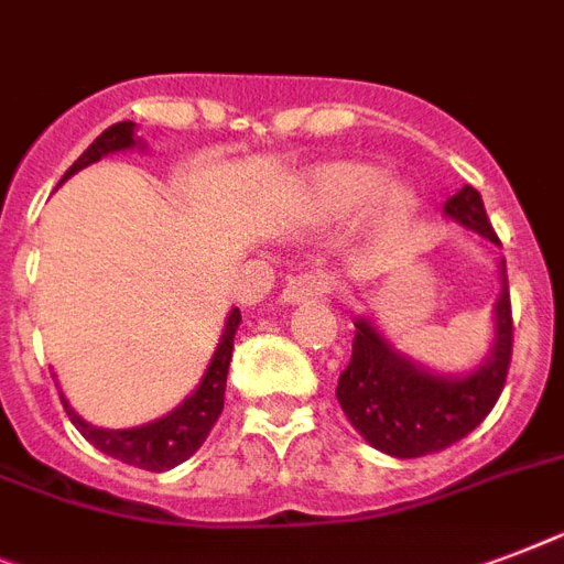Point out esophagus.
I'll list each match as a JSON object with an SVG mask.
<instances>
[{"label":"esophagus","mask_w":564,"mask_h":564,"mask_svg":"<svg viewBox=\"0 0 564 564\" xmlns=\"http://www.w3.org/2000/svg\"><path fill=\"white\" fill-rule=\"evenodd\" d=\"M329 292V281L324 274L310 272V274H295L286 281L281 290L283 304H304V301H322Z\"/></svg>","instance_id":"34e87169"}]
</instances>
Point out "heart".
Returning <instances> with one entry per match:
<instances>
[{
    "label": "heart",
    "instance_id": "1",
    "mask_svg": "<svg viewBox=\"0 0 564 564\" xmlns=\"http://www.w3.org/2000/svg\"><path fill=\"white\" fill-rule=\"evenodd\" d=\"M420 196L373 162L338 159L310 164L290 182V217L301 226H345L359 217L373 237H393L414 223Z\"/></svg>",
    "mask_w": 564,
    "mask_h": 564
}]
</instances>
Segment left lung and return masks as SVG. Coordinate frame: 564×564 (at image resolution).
I'll list each match as a JSON object with an SVG mask.
<instances>
[{
  "instance_id": "obj_1",
  "label": "left lung",
  "mask_w": 564,
  "mask_h": 564,
  "mask_svg": "<svg viewBox=\"0 0 564 564\" xmlns=\"http://www.w3.org/2000/svg\"><path fill=\"white\" fill-rule=\"evenodd\" d=\"M446 219L501 246L484 199L473 185L448 196ZM498 297L492 306V345L469 370H434L393 345L368 313L356 315L350 365L338 377V405L361 441L391 457H423L473 432L501 397L512 356L510 286L498 258Z\"/></svg>"
}]
</instances>
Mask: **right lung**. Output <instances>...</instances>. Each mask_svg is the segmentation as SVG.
<instances>
[{"mask_svg":"<svg viewBox=\"0 0 564 564\" xmlns=\"http://www.w3.org/2000/svg\"><path fill=\"white\" fill-rule=\"evenodd\" d=\"M127 150H141V153H144L148 144H144L141 135H135V123L132 121L112 123V127L100 132L98 139L86 148V153L68 167L66 176L59 178V185H63L68 176H75L77 171H84L89 164L100 162L104 155L127 153ZM240 322V310H237V306L235 310H228L226 327L219 333L217 350L210 356L208 368H205L203 379H199V386L164 416H155L150 423L132 425V429H100V425L86 423L84 416L72 409V402L66 400V393L59 391L57 386L59 402H63L68 420H72L77 432L84 434L86 441L98 448V452H104V455L116 457L121 464L148 469V473H167V469H173V466H178L182 460H187L196 448L203 446L205 437H208L210 429H214V423H217L219 414H223L228 365H231V354H235V336Z\"/></svg>","mask_w":564,"mask_h":564,"instance_id":"obj_1","label":"right lung"}]
</instances>
